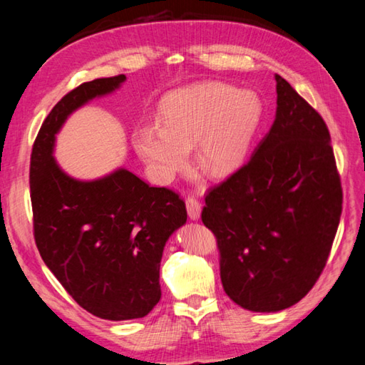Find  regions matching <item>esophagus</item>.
I'll use <instances>...</instances> for the list:
<instances>
[{"instance_id": "esophagus-1", "label": "esophagus", "mask_w": 365, "mask_h": 365, "mask_svg": "<svg viewBox=\"0 0 365 365\" xmlns=\"http://www.w3.org/2000/svg\"><path fill=\"white\" fill-rule=\"evenodd\" d=\"M187 210H188L190 218L192 221H197L200 218V212H202V204H200L196 197H188L187 199Z\"/></svg>"}]
</instances>
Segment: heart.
I'll return each instance as SVG.
<instances>
[{
  "label": "heart",
  "instance_id": "heart-1",
  "mask_svg": "<svg viewBox=\"0 0 365 365\" xmlns=\"http://www.w3.org/2000/svg\"><path fill=\"white\" fill-rule=\"evenodd\" d=\"M161 120L135 131V147L152 174L169 182L187 166L195 145L199 168L212 177L234 173L245 161L262 120V102L252 91L221 83L177 89L161 105Z\"/></svg>",
  "mask_w": 365,
  "mask_h": 365
}]
</instances>
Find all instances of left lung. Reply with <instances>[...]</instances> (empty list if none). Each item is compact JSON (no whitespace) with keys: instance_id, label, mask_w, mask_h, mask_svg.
<instances>
[{"instance_id":"obj_1","label":"left lung","mask_w":365,"mask_h":365,"mask_svg":"<svg viewBox=\"0 0 365 365\" xmlns=\"http://www.w3.org/2000/svg\"><path fill=\"white\" fill-rule=\"evenodd\" d=\"M276 118L251 160L208 191L202 222L221 254L227 297L252 312L297 304L327 265L342 188L322 115L282 76Z\"/></svg>"}]
</instances>
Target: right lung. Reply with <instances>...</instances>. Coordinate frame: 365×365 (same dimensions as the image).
Returning <instances> with one entry per match:
<instances>
[{
	"instance_id": "right-lung-1",
	"label": "right lung",
	"mask_w": 365,
	"mask_h": 365,
	"mask_svg": "<svg viewBox=\"0 0 365 365\" xmlns=\"http://www.w3.org/2000/svg\"><path fill=\"white\" fill-rule=\"evenodd\" d=\"M125 80L83 83L61 98L38 130L29 169L34 238L45 265L83 309L113 322L143 319L157 306L163 250L187 222L174 191L149 187L125 168L80 180L53 157L68 115Z\"/></svg>"
}]
</instances>
